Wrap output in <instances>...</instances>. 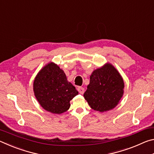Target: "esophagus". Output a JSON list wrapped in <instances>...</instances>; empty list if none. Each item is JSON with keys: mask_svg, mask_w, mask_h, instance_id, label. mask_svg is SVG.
I'll use <instances>...</instances> for the list:
<instances>
[{"mask_svg": "<svg viewBox=\"0 0 154 154\" xmlns=\"http://www.w3.org/2000/svg\"><path fill=\"white\" fill-rule=\"evenodd\" d=\"M77 90H78V92H79L81 94H83L84 93V92H85L84 88H82V87H78Z\"/></svg>", "mask_w": 154, "mask_h": 154, "instance_id": "1", "label": "esophagus"}]
</instances>
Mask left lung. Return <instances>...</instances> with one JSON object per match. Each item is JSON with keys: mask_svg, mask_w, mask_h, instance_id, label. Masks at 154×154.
<instances>
[{"mask_svg": "<svg viewBox=\"0 0 154 154\" xmlns=\"http://www.w3.org/2000/svg\"><path fill=\"white\" fill-rule=\"evenodd\" d=\"M83 96L90 107L105 112L118 105L124 94L123 78L113 65L106 63L94 70Z\"/></svg>", "mask_w": 154, "mask_h": 154, "instance_id": "8db88e82", "label": "left lung"}]
</instances>
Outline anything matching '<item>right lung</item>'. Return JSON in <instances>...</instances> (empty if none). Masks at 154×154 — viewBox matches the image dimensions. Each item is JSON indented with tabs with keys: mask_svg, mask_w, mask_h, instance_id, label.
I'll return each instance as SVG.
<instances>
[{
	"mask_svg": "<svg viewBox=\"0 0 154 154\" xmlns=\"http://www.w3.org/2000/svg\"><path fill=\"white\" fill-rule=\"evenodd\" d=\"M33 90L41 106L56 114L69 110L70 101L78 94L75 86L67 81L63 70L54 62L46 64L38 72L33 83Z\"/></svg>",
	"mask_w": 154,
	"mask_h": 154,
	"instance_id": "1",
	"label": "right lung"
}]
</instances>
